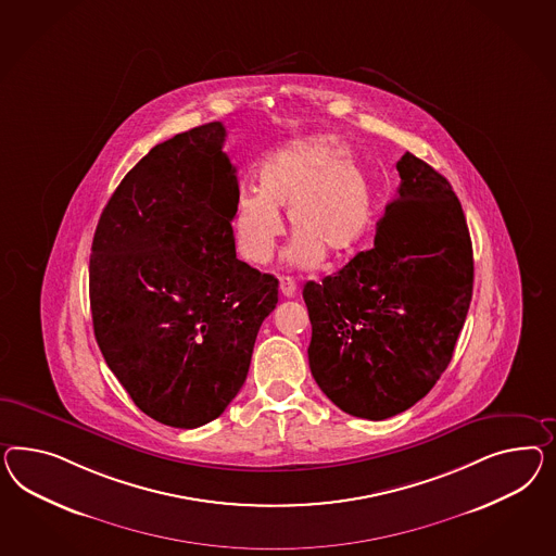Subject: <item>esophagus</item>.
<instances>
[{
	"label": "esophagus",
	"instance_id": "1",
	"mask_svg": "<svg viewBox=\"0 0 556 556\" xmlns=\"http://www.w3.org/2000/svg\"><path fill=\"white\" fill-rule=\"evenodd\" d=\"M281 293H283V298H287V300L295 298L298 295V283L293 279H289V277H281Z\"/></svg>",
	"mask_w": 556,
	"mask_h": 556
}]
</instances>
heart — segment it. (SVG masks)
Returning a JSON list of instances; mask_svg holds the SVG:
<instances>
[{
	"instance_id": "heart-1",
	"label": "heart",
	"mask_w": 556,
	"mask_h": 556,
	"mask_svg": "<svg viewBox=\"0 0 556 556\" xmlns=\"http://www.w3.org/2000/svg\"><path fill=\"white\" fill-rule=\"evenodd\" d=\"M279 211L298 232L289 265L314 269L326 253L338 261L358 249L372 220V195L338 137L312 136L270 153L258 169V192L240 195L232 239L247 263H269L283 235Z\"/></svg>"
}]
</instances>
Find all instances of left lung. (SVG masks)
<instances>
[{
  "instance_id": "left-lung-1",
  "label": "left lung",
  "mask_w": 556,
  "mask_h": 556,
  "mask_svg": "<svg viewBox=\"0 0 556 556\" xmlns=\"http://www.w3.org/2000/svg\"><path fill=\"white\" fill-rule=\"evenodd\" d=\"M375 247L307 281L317 387L348 415L382 420L435 387L466 324L473 251L450 181L406 151Z\"/></svg>"
}]
</instances>
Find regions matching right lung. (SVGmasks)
Here are the masks:
<instances>
[{"label": "right lung", "instance_id": "right-lung-1", "mask_svg": "<svg viewBox=\"0 0 556 556\" xmlns=\"http://www.w3.org/2000/svg\"><path fill=\"white\" fill-rule=\"evenodd\" d=\"M220 121L141 157L99 218L92 328L106 366L148 417L195 429L247 380L279 281L237 258V169Z\"/></svg>", "mask_w": 556, "mask_h": 556}]
</instances>
